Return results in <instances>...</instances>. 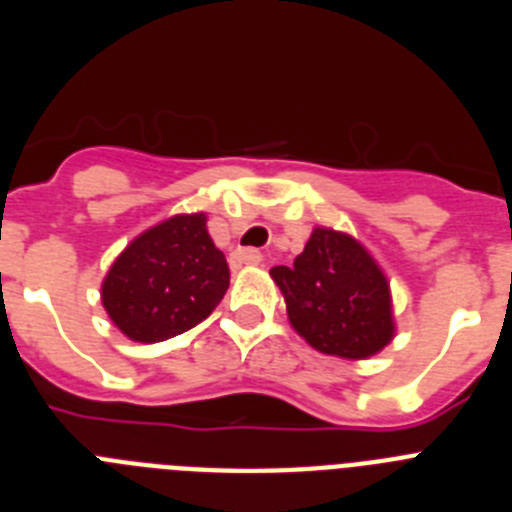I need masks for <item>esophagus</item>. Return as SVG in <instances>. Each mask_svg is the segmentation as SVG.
<instances>
[{
  "mask_svg": "<svg viewBox=\"0 0 512 512\" xmlns=\"http://www.w3.org/2000/svg\"><path fill=\"white\" fill-rule=\"evenodd\" d=\"M264 264V256H261L256 248H238V251L230 256V269H241V266H259Z\"/></svg>",
  "mask_w": 512,
  "mask_h": 512,
  "instance_id": "obj_1",
  "label": "esophagus"
}]
</instances>
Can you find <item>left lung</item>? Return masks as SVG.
I'll return each mask as SVG.
<instances>
[{"instance_id": "8db88e82", "label": "left lung", "mask_w": 512, "mask_h": 512, "mask_svg": "<svg viewBox=\"0 0 512 512\" xmlns=\"http://www.w3.org/2000/svg\"><path fill=\"white\" fill-rule=\"evenodd\" d=\"M269 274L289 325L320 354L369 359L395 338L390 279L354 235L318 225L295 264Z\"/></svg>"}]
</instances>
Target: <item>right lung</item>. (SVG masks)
I'll use <instances>...</instances> for the list:
<instances>
[{
  "instance_id": "add662e5",
  "label": "right lung",
  "mask_w": 512,
  "mask_h": 512,
  "mask_svg": "<svg viewBox=\"0 0 512 512\" xmlns=\"http://www.w3.org/2000/svg\"><path fill=\"white\" fill-rule=\"evenodd\" d=\"M230 284L205 212H184L135 235L102 279V305L122 336L158 343L210 315Z\"/></svg>"
}]
</instances>
